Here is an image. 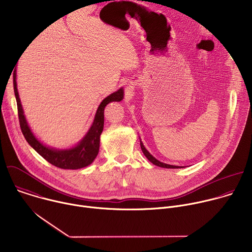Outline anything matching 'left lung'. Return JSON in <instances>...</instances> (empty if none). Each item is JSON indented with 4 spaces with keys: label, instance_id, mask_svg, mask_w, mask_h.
<instances>
[{
    "label": "left lung",
    "instance_id": "left-lung-1",
    "mask_svg": "<svg viewBox=\"0 0 252 252\" xmlns=\"http://www.w3.org/2000/svg\"><path fill=\"white\" fill-rule=\"evenodd\" d=\"M140 148H141V151L143 153V155H145L147 157V158L152 162L154 163L155 165H158V166H160V167H165V168H179V167H183V166H177V165H170V164H166V163H163V162H160L159 160H158L157 158H155L148 151L147 149L143 147L142 142L140 140Z\"/></svg>",
    "mask_w": 252,
    "mask_h": 252
}]
</instances>
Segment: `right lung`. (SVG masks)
<instances>
[{
    "label": "right lung",
    "mask_w": 252,
    "mask_h": 252,
    "mask_svg": "<svg viewBox=\"0 0 252 252\" xmlns=\"http://www.w3.org/2000/svg\"><path fill=\"white\" fill-rule=\"evenodd\" d=\"M14 91L17 99L18 116L22 132L28 141L29 145L42 156L47 161L53 165L63 169H78L90 165L96 158L99 150V136L103 129V111L107 103L111 101H121L124 97V90L120 89L118 92L106 96L98 105L97 111L94 120V123L89 129L88 133L81 140L79 145L69 150H54L47 148L42 142H40L31 131L26 118L24 116L23 107L19 97L16 82V70L13 76Z\"/></svg>",
    "instance_id": "add662e5"
}]
</instances>
